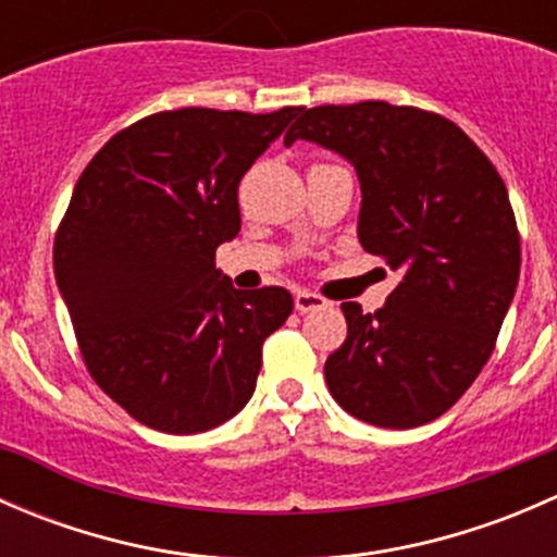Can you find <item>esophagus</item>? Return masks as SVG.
<instances>
[{
	"instance_id": "obj_1",
	"label": "esophagus",
	"mask_w": 557,
	"mask_h": 557,
	"mask_svg": "<svg viewBox=\"0 0 557 557\" xmlns=\"http://www.w3.org/2000/svg\"><path fill=\"white\" fill-rule=\"evenodd\" d=\"M325 305H329V301H325L320 294H310V290H296L294 294V307H296V312H301V314L320 310V307H325Z\"/></svg>"
}]
</instances>
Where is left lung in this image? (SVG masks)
Wrapping results in <instances>:
<instances>
[{
	"label": "left lung",
	"mask_w": 557,
	"mask_h": 557,
	"mask_svg": "<svg viewBox=\"0 0 557 557\" xmlns=\"http://www.w3.org/2000/svg\"><path fill=\"white\" fill-rule=\"evenodd\" d=\"M356 166L358 239L401 274L377 312L345 301L347 339L325 361L345 412L383 429L436 420L491 358L520 277L507 185L469 134L409 104H320L288 128Z\"/></svg>",
	"instance_id": "1"
}]
</instances>
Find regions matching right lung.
<instances>
[{
  "label": "right lung",
  "instance_id": "right-lung-1",
  "mask_svg": "<svg viewBox=\"0 0 557 557\" xmlns=\"http://www.w3.org/2000/svg\"><path fill=\"white\" fill-rule=\"evenodd\" d=\"M301 107L164 110L88 161L53 243L83 363L134 420L199 434L250 401L261 347L294 312L285 288L239 290L215 269L239 234L237 188Z\"/></svg>",
  "mask_w": 557,
  "mask_h": 557
}]
</instances>
